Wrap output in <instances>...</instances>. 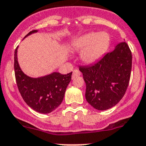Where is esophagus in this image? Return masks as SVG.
Here are the masks:
<instances>
[{
	"label": "esophagus",
	"instance_id": "34e87169",
	"mask_svg": "<svg viewBox=\"0 0 146 146\" xmlns=\"http://www.w3.org/2000/svg\"><path fill=\"white\" fill-rule=\"evenodd\" d=\"M81 75V72L78 70H74L73 72V76H72V78H74L77 76H79Z\"/></svg>",
	"mask_w": 146,
	"mask_h": 146
}]
</instances>
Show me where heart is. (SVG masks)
Segmentation results:
<instances>
[{
  "label": "heart",
  "instance_id": "heart-1",
  "mask_svg": "<svg viewBox=\"0 0 146 146\" xmlns=\"http://www.w3.org/2000/svg\"><path fill=\"white\" fill-rule=\"evenodd\" d=\"M110 42L107 33H88L78 37L72 42L71 48L80 53L82 62L87 64H94L103 56Z\"/></svg>",
  "mask_w": 146,
  "mask_h": 146
}]
</instances>
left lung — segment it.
Segmentation results:
<instances>
[{
	"label": "left lung",
	"instance_id": "8db88e82",
	"mask_svg": "<svg viewBox=\"0 0 146 146\" xmlns=\"http://www.w3.org/2000/svg\"><path fill=\"white\" fill-rule=\"evenodd\" d=\"M132 56L126 42H121L96 64L81 66L86 83L85 98L92 107L106 110L117 104L129 85Z\"/></svg>",
	"mask_w": 146,
	"mask_h": 146
}]
</instances>
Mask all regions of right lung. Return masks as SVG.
Returning a JSON list of instances; mask_svg holds the SVG:
<instances>
[{
  "label": "right lung",
  "mask_w": 146,
  "mask_h": 146,
  "mask_svg": "<svg viewBox=\"0 0 146 146\" xmlns=\"http://www.w3.org/2000/svg\"><path fill=\"white\" fill-rule=\"evenodd\" d=\"M33 30L25 36L37 32ZM17 48L15 50V73L21 96L32 110L42 114L50 113L62 102L66 88L71 81L72 72L63 75L54 72L45 76L31 78L20 68L17 61Z\"/></svg>",
  "instance_id": "right-lung-1"
}]
</instances>
